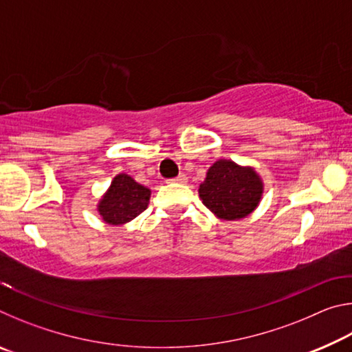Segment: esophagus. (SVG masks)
Here are the masks:
<instances>
[{"label": "esophagus", "mask_w": 352, "mask_h": 352, "mask_svg": "<svg viewBox=\"0 0 352 352\" xmlns=\"http://www.w3.org/2000/svg\"><path fill=\"white\" fill-rule=\"evenodd\" d=\"M169 182H175V183H182V184H184L188 182V177L186 175H178V177H175V178H172V180H169Z\"/></svg>", "instance_id": "obj_1"}]
</instances>
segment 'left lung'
<instances>
[{
	"instance_id": "obj_1",
	"label": "left lung",
	"mask_w": 352,
	"mask_h": 352,
	"mask_svg": "<svg viewBox=\"0 0 352 352\" xmlns=\"http://www.w3.org/2000/svg\"><path fill=\"white\" fill-rule=\"evenodd\" d=\"M264 183L253 168L231 160H217L206 172L199 195L214 216L222 220H239L258 208Z\"/></svg>"
}]
</instances>
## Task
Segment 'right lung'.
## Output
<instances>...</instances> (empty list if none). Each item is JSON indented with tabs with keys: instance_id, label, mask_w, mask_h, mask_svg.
I'll use <instances>...</instances> for the list:
<instances>
[{
	"instance_id": "add662e5",
	"label": "right lung",
	"mask_w": 352,
	"mask_h": 352,
	"mask_svg": "<svg viewBox=\"0 0 352 352\" xmlns=\"http://www.w3.org/2000/svg\"><path fill=\"white\" fill-rule=\"evenodd\" d=\"M151 189L127 174H118L98 204V211L109 225H124L146 210Z\"/></svg>"
}]
</instances>
